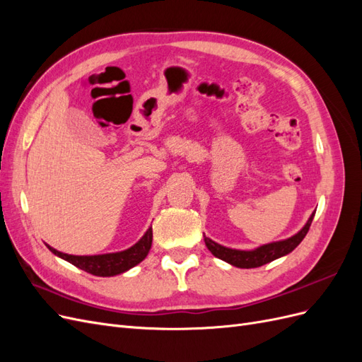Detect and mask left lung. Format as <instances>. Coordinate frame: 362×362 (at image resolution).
I'll return each instance as SVG.
<instances>
[{"mask_svg": "<svg viewBox=\"0 0 362 362\" xmlns=\"http://www.w3.org/2000/svg\"><path fill=\"white\" fill-rule=\"evenodd\" d=\"M315 211L310 216L308 222L305 223V226L300 229L298 234H294L290 238L281 240V242H273L269 245H262L254 250H238V249H231V247H225L222 245H218L216 242H213L211 238H208L204 235L205 245L208 247V250L217 258H221L226 262H229L231 266L240 267V269H254V267H259L264 266L267 262L281 258L284 255L290 254L291 250H294L296 247L299 246V243L305 238L306 233L311 226V222L314 218Z\"/></svg>", "mask_w": 362, "mask_h": 362, "instance_id": "obj_1", "label": "left lung"}]
</instances>
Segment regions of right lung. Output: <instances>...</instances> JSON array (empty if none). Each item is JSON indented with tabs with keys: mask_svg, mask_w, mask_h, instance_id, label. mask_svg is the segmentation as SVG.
Here are the masks:
<instances>
[{
	"mask_svg": "<svg viewBox=\"0 0 362 362\" xmlns=\"http://www.w3.org/2000/svg\"><path fill=\"white\" fill-rule=\"evenodd\" d=\"M152 245V228H149L139 242L127 250L115 252V254H103V255H69L59 252L48 246V249L54 255L66 259L75 267H78L90 275L95 276H115L119 273H124L131 267L137 266L139 262L144 261Z\"/></svg>",
	"mask_w": 362,
	"mask_h": 362,
	"instance_id": "add662e5",
	"label": "right lung"
}]
</instances>
